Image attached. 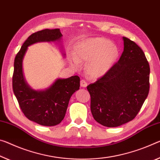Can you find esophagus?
Listing matches in <instances>:
<instances>
[{
  "label": "esophagus",
  "instance_id": "1",
  "mask_svg": "<svg viewBox=\"0 0 160 160\" xmlns=\"http://www.w3.org/2000/svg\"><path fill=\"white\" fill-rule=\"evenodd\" d=\"M87 85H88V82H86L85 80H81V81H80V86H81V87L85 88V87H87Z\"/></svg>",
  "mask_w": 160,
  "mask_h": 160
}]
</instances>
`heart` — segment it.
Returning <instances> with one entry per match:
<instances>
[{"label": "heart", "instance_id": "b5f03b06", "mask_svg": "<svg viewBox=\"0 0 160 160\" xmlns=\"http://www.w3.org/2000/svg\"><path fill=\"white\" fill-rule=\"evenodd\" d=\"M76 58L72 63L78 67L80 62H88L87 72L90 77L98 78L105 75L115 64L119 55L115 45L105 38H92L82 40L76 46Z\"/></svg>", "mask_w": 160, "mask_h": 160}]
</instances>
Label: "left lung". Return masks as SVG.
<instances>
[{
	"label": "left lung",
	"mask_w": 160,
	"mask_h": 160,
	"mask_svg": "<svg viewBox=\"0 0 160 160\" xmlns=\"http://www.w3.org/2000/svg\"><path fill=\"white\" fill-rule=\"evenodd\" d=\"M120 60L102 77L87 87L90 110L98 123L115 128L132 120L149 90V62L135 42L122 37Z\"/></svg>",
	"instance_id": "1"
}]
</instances>
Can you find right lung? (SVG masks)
<instances>
[{
	"label": "right lung",
	"mask_w": 160,
	"mask_h": 160,
	"mask_svg": "<svg viewBox=\"0 0 160 160\" xmlns=\"http://www.w3.org/2000/svg\"><path fill=\"white\" fill-rule=\"evenodd\" d=\"M62 36L60 29H45L34 32L24 42L14 60V95L25 116L40 125L55 126L61 122L71 96L79 90L80 79L78 75L66 79L59 78L46 90H32L25 80L22 60L30 45L38 42H59Z\"/></svg>",
	"instance_id": "right-lung-1"
}]
</instances>
